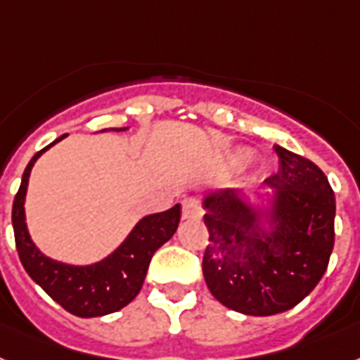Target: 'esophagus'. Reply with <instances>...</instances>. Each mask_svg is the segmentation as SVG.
Instances as JSON below:
<instances>
[{
    "label": "esophagus",
    "instance_id": "obj_1",
    "mask_svg": "<svg viewBox=\"0 0 360 360\" xmlns=\"http://www.w3.org/2000/svg\"><path fill=\"white\" fill-rule=\"evenodd\" d=\"M202 206L197 198H186L182 202V219L189 221V219H200L202 217Z\"/></svg>",
    "mask_w": 360,
    "mask_h": 360
}]
</instances>
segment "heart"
Segmentation results:
<instances>
[{"label": "heart", "instance_id": "b5f03b06", "mask_svg": "<svg viewBox=\"0 0 360 360\" xmlns=\"http://www.w3.org/2000/svg\"><path fill=\"white\" fill-rule=\"evenodd\" d=\"M236 160L239 163L252 162V153H250V150H239V153H237V156H236Z\"/></svg>", "mask_w": 360, "mask_h": 360}]
</instances>
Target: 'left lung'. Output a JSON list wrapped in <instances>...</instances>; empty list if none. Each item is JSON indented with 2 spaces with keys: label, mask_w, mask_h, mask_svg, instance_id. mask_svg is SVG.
<instances>
[{
  "label": "left lung",
  "mask_w": 360,
  "mask_h": 360,
  "mask_svg": "<svg viewBox=\"0 0 360 360\" xmlns=\"http://www.w3.org/2000/svg\"><path fill=\"white\" fill-rule=\"evenodd\" d=\"M280 171L265 180L269 207L239 191L204 198L210 245L202 257L207 289L222 305L252 316L289 311L322 280L335 245V193L311 160L274 145Z\"/></svg>",
  "instance_id": "left-lung-1"
}]
</instances>
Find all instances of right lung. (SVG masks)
Wrapping results in <instances>:
<instances>
[{"label":"right lung","mask_w":360,"mask_h":360,"mask_svg":"<svg viewBox=\"0 0 360 360\" xmlns=\"http://www.w3.org/2000/svg\"><path fill=\"white\" fill-rule=\"evenodd\" d=\"M110 130L123 132L127 130V127ZM101 132H106V129ZM64 138L66 136H60L46 148L38 150L23 171L22 186L18 189L13 204L16 250L23 269L31 276L32 281L40 285L41 289L46 290L56 304L66 309L68 313L80 316V319L105 316V314L123 309L138 296L154 252L174 236L178 222H180L182 207L180 204H176L167 212L143 217L134 226L129 237L108 257L99 263H94V265H66V263L47 257L38 250L29 236L23 204H25L27 184H29L34 162L46 153L47 148Z\"/></svg>","instance_id":"add662e5"}]
</instances>
